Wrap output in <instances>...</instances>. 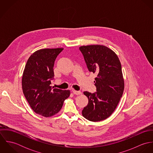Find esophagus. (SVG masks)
<instances>
[{"instance_id": "1", "label": "esophagus", "mask_w": 153, "mask_h": 153, "mask_svg": "<svg viewBox=\"0 0 153 153\" xmlns=\"http://www.w3.org/2000/svg\"><path fill=\"white\" fill-rule=\"evenodd\" d=\"M73 93L75 94V95H81L82 94V92L81 91H75V90H74L73 91Z\"/></svg>"}]
</instances>
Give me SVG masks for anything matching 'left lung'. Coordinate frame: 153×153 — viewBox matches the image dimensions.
Masks as SVG:
<instances>
[{
  "mask_svg": "<svg viewBox=\"0 0 153 153\" xmlns=\"http://www.w3.org/2000/svg\"><path fill=\"white\" fill-rule=\"evenodd\" d=\"M83 54L89 72L95 74L97 92H84L88 104L82 114L88 120L98 122L108 118L117 108L124 89L121 64L117 54L109 48L100 45L82 46Z\"/></svg>",
  "mask_w": 153,
  "mask_h": 153,
  "instance_id": "left-lung-1",
  "label": "left lung"
}]
</instances>
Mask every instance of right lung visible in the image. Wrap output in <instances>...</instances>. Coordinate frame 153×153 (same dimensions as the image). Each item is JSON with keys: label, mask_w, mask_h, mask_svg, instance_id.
Masks as SVG:
<instances>
[{"label": "right lung", "mask_w": 153, "mask_h": 153, "mask_svg": "<svg viewBox=\"0 0 153 153\" xmlns=\"http://www.w3.org/2000/svg\"><path fill=\"white\" fill-rule=\"evenodd\" d=\"M64 48H45L35 51L29 58L22 75L23 94L31 108L45 117L59 112L69 90L51 86L54 76L53 66L57 56Z\"/></svg>", "instance_id": "1"}]
</instances>
